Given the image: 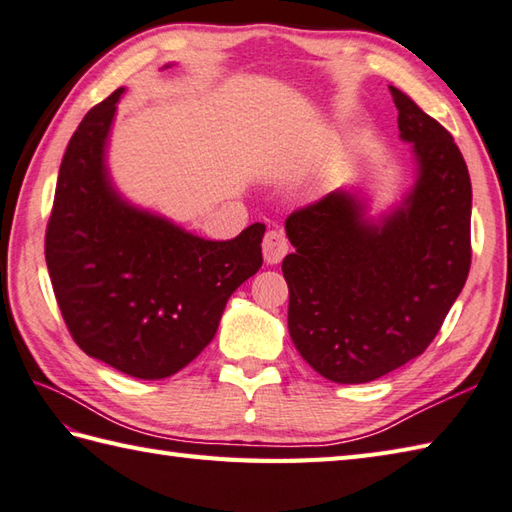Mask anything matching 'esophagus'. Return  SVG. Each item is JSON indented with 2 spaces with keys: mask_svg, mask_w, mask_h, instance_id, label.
Returning <instances> with one entry per match:
<instances>
[{
  "mask_svg": "<svg viewBox=\"0 0 512 512\" xmlns=\"http://www.w3.org/2000/svg\"><path fill=\"white\" fill-rule=\"evenodd\" d=\"M262 248H264V259H266V264L275 266V264H279V262H281V259L286 257L290 244H288V239H286V235H284V233H281V231H275V228H273V231H268V233L264 235Z\"/></svg>",
  "mask_w": 512,
  "mask_h": 512,
  "instance_id": "1",
  "label": "esophagus"
}]
</instances>
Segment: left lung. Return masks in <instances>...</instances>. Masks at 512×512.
<instances>
[{
	"label": "left lung",
	"instance_id": "obj_1",
	"mask_svg": "<svg viewBox=\"0 0 512 512\" xmlns=\"http://www.w3.org/2000/svg\"><path fill=\"white\" fill-rule=\"evenodd\" d=\"M418 180L378 224L354 193L288 215V330L308 365L341 385L369 383L436 339L471 268V178L436 118L389 85Z\"/></svg>",
	"mask_w": 512,
	"mask_h": 512
}]
</instances>
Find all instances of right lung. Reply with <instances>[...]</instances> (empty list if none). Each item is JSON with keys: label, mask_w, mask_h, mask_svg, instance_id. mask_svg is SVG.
Wrapping results in <instances>:
<instances>
[{"label": "right lung", "mask_w": 512, "mask_h": 512, "mask_svg": "<svg viewBox=\"0 0 512 512\" xmlns=\"http://www.w3.org/2000/svg\"><path fill=\"white\" fill-rule=\"evenodd\" d=\"M121 94L94 105L65 149L46 264L74 343L118 372L156 380L213 341L228 297L262 268L266 226L211 242L127 204L105 169Z\"/></svg>", "instance_id": "1"}]
</instances>
